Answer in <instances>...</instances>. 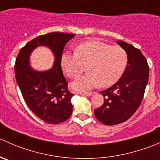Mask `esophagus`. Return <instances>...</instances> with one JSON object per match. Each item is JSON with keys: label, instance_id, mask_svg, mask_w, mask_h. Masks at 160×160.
<instances>
[{"label": "esophagus", "instance_id": "obj_1", "mask_svg": "<svg viewBox=\"0 0 160 160\" xmlns=\"http://www.w3.org/2000/svg\"><path fill=\"white\" fill-rule=\"evenodd\" d=\"M93 92H84V93H82L81 94L83 95H86V96H91L93 94Z\"/></svg>", "mask_w": 160, "mask_h": 160}]
</instances>
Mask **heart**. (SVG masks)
<instances>
[{
    "mask_svg": "<svg viewBox=\"0 0 160 160\" xmlns=\"http://www.w3.org/2000/svg\"><path fill=\"white\" fill-rule=\"evenodd\" d=\"M127 63L128 56L123 48L94 39L80 43L77 52H65L61 57L62 70L70 78H77L87 66L88 73L71 84L77 91L91 89L98 84H114L125 72Z\"/></svg>",
    "mask_w": 160,
    "mask_h": 160,
    "instance_id": "obj_1",
    "label": "heart"
}]
</instances>
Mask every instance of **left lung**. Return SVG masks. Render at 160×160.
I'll list each match as a JSON object with an SVG mask.
<instances>
[{
  "mask_svg": "<svg viewBox=\"0 0 160 160\" xmlns=\"http://www.w3.org/2000/svg\"><path fill=\"white\" fill-rule=\"evenodd\" d=\"M117 43L125 50L128 64L121 78L101 93L104 104L94 111L96 118L106 125H114L130 118L141 104L149 80V65L138 49L123 41Z\"/></svg>",
  "mask_w": 160,
  "mask_h": 160,
  "instance_id": "1",
  "label": "left lung"
}]
</instances>
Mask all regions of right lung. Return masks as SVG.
I'll return each instance as SVG.
<instances>
[{"label":"right lung","mask_w":160,"mask_h":160,"mask_svg":"<svg viewBox=\"0 0 160 160\" xmlns=\"http://www.w3.org/2000/svg\"><path fill=\"white\" fill-rule=\"evenodd\" d=\"M74 34L50 32L39 35L21 49L14 65L16 81L30 110L48 124L65 122L72 112L68 83L61 68V57L66 44ZM47 46L55 56L53 67L46 71H36L30 67L31 52L38 46Z\"/></svg>","instance_id":"1"}]
</instances>
